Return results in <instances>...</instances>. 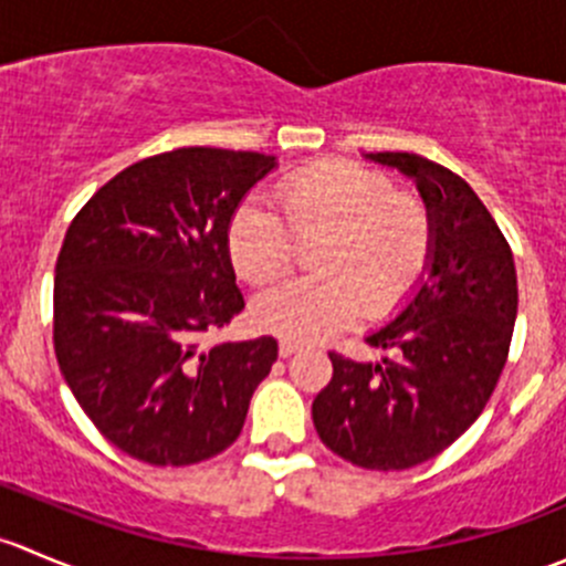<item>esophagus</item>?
<instances>
[{
    "label": "esophagus",
    "mask_w": 566,
    "mask_h": 566,
    "mask_svg": "<svg viewBox=\"0 0 566 566\" xmlns=\"http://www.w3.org/2000/svg\"><path fill=\"white\" fill-rule=\"evenodd\" d=\"M298 350H301L298 342H290V339L279 342V356H282V358H290L293 353H298Z\"/></svg>",
    "instance_id": "esophagus-1"
}]
</instances>
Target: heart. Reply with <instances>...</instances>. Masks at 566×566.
<instances>
[{
    "label": "heart",
    "instance_id": "1",
    "mask_svg": "<svg viewBox=\"0 0 566 566\" xmlns=\"http://www.w3.org/2000/svg\"><path fill=\"white\" fill-rule=\"evenodd\" d=\"M276 210L247 202L227 230L235 271L254 284L287 273L295 243L315 241L312 271L256 295L251 315L268 334L319 342L358 317H391L424 279L432 256V219L424 205L397 193L389 177L350 161L310 164L273 188Z\"/></svg>",
    "mask_w": 566,
    "mask_h": 566
}]
</instances>
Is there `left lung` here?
I'll return each mask as SVG.
<instances>
[{"instance_id": "1", "label": "left lung", "mask_w": 566, "mask_h": 566, "mask_svg": "<svg viewBox=\"0 0 566 566\" xmlns=\"http://www.w3.org/2000/svg\"><path fill=\"white\" fill-rule=\"evenodd\" d=\"M416 182L432 219L427 276L367 342L394 356L328 353L331 384L312 402L319 441L369 471L432 460L479 419L510 356L517 317L512 249L460 175L416 153H367Z\"/></svg>"}]
</instances>
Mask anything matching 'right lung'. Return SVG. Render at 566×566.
Instances as JSON below:
<instances>
[{
	"label": "right lung",
	"instance_id": "1",
	"mask_svg": "<svg viewBox=\"0 0 566 566\" xmlns=\"http://www.w3.org/2000/svg\"><path fill=\"white\" fill-rule=\"evenodd\" d=\"M276 169L262 153L180 147L114 175L71 221L54 268L62 378L106 441L193 465L243 430L273 336L199 347L243 310L227 230Z\"/></svg>",
	"mask_w": 566,
	"mask_h": 566
}]
</instances>
